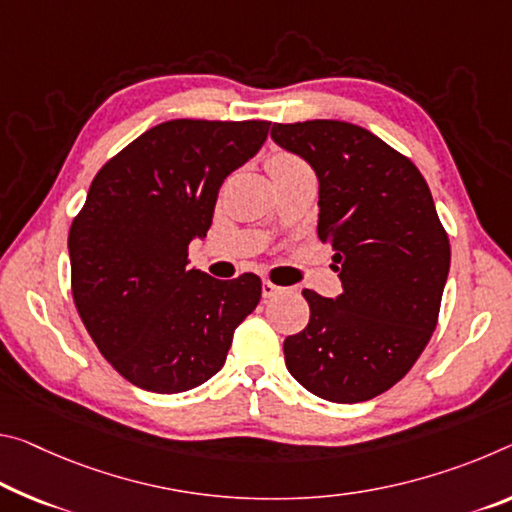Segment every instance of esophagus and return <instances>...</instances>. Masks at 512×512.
I'll use <instances>...</instances> for the list:
<instances>
[{
	"mask_svg": "<svg viewBox=\"0 0 512 512\" xmlns=\"http://www.w3.org/2000/svg\"><path fill=\"white\" fill-rule=\"evenodd\" d=\"M280 291H282V287L273 285L271 280H264V282H262V296H264V298H273V296H278Z\"/></svg>",
	"mask_w": 512,
	"mask_h": 512,
	"instance_id": "esophagus-1",
	"label": "esophagus"
}]
</instances>
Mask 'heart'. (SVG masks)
I'll return each instance as SVG.
<instances>
[{
  "mask_svg": "<svg viewBox=\"0 0 512 512\" xmlns=\"http://www.w3.org/2000/svg\"><path fill=\"white\" fill-rule=\"evenodd\" d=\"M269 170H271V177H280V175H287V173H294V170H303L307 168V164L300 157H296V154L291 152H285V150H278L273 152L269 161Z\"/></svg>",
  "mask_w": 512,
  "mask_h": 512,
  "instance_id": "heart-1",
  "label": "heart"
}]
</instances>
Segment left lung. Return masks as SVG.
<instances>
[{"instance_id":"left-lung-1","label":"left lung","mask_w":512,"mask_h":512,"mask_svg":"<svg viewBox=\"0 0 512 512\" xmlns=\"http://www.w3.org/2000/svg\"><path fill=\"white\" fill-rule=\"evenodd\" d=\"M273 141L319 177V239L344 291L305 289L310 323L285 339L307 392L360 403L387 392L431 342L451 264L449 234L419 168L344 120L273 123Z\"/></svg>"}]
</instances>
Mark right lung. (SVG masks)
I'll list each match as a JSON object with an SVG mask.
<instances>
[{"instance_id": "right-lung-1", "label": "right lung", "mask_w": 512, "mask_h": 512, "mask_svg": "<svg viewBox=\"0 0 512 512\" xmlns=\"http://www.w3.org/2000/svg\"><path fill=\"white\" fill-rule=\"evenodd\" d=\"M269 120H168L97 170L68 234L70 285L95 346L129 383L186 392L221 371L262 280L189 269L218 189L253 157Z\"/></svg>"}]
</instances>
